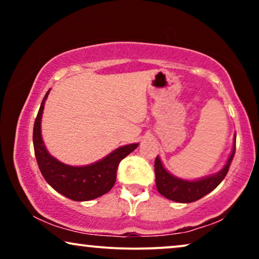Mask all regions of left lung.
Returning <instances> with one entry per match:
<instances>
[{
	"label": "left lung",
	"instance_id": "obj_1",
	"mask_svg": "<svg viewBox=\"0 0 259 259\" xmlns=\"http://www.w3.org/2000/svg\"><path fill=\"white\" fill-rule=\"evenodd\" d=\"M236 152V143L233 145V150L231 152L228 161L224 167L218 173L213 176H208L206 178H201L199 180H184L172 176L171 173L166 171L161 164L159 157L155 158L154 171H155V184H157L158 192L173 201L178 203H192L196 201L211 191H213L219 184L223 182L225 176L228 175L230 165Z\"/></svg>",
	"mask_w": 259,
	"mask_h": 259
}]
</instances>
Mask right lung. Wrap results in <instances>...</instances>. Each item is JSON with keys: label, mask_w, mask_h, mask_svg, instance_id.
Returning a JSON list of instances; mask_svg holds the SVG:
<instances>
[{"label": "right lung", "mask_w": 259, "mask_h": 259, "mask_svg": "<svg viewBox=\"0 0 259 259\" xmlns=\"http://www.w3.org/2000/svg\"><path fill=\"white\" fill-rule=\"evenodd\" d=\"M48 94L49 91L41 102L33 132L35 157L46 182L62 196L75 201L92 200L107 193L115 183L116 169L120 161L136 150L139 144L119 147L107 157L92 165L79 167L60 162L48 153L41 137V118Z\"/></svg>", "instance_id": "right-lung-1"}]
</instances>
